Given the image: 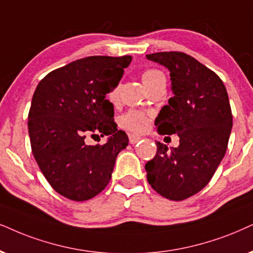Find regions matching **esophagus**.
I'll return each instance as SVG.
<instances>
[{"label":"esophagus","mask_w":253,"mask_h":253,"mask_svg":"<svg viewBox=\"0 0 253 253\" xmlns=\"http://www.w3.org/2000/svg\"><path fill=\"white\" fill-rule=\"evenodd\" d=\"M140 140H141V136L134 135V134H130V135H129V143H130V145H135V143L139 142Z\"/></svg>","instance_id":"esophagus-1"}]
</instances>
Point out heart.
<instances>
[{
  "label": "heart",
  "instance_id": "obj_1",
  "mask_svg": "<svg viewBox=\"0 0 253 253\" xmlns=\"http://www.w3.org/2000/svg\"><path fill=\"white\" fill-rule=\"evenodd\" d=\"M160 78H165L162 72L158 71V70H147V71L143 72L142 75V82L145 86L152 84L155 81H158ZM111 100H116L117 98V89H114L113 92L110 94ZM147 118L143 116L142 113L137 111H129L128 113H126L125 116L121 118V125L125 128L133 130V132H141L147 127Z\"/></svg>",
  "mask_w": 253,
  "mask_h": 253
}]
</instances>
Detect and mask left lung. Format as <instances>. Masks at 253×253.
<instances>
[{
    "instance_id": "8db88e82",
    "label": "left lung",
    "mask_w": 253,
    "mask_h": 253,
    "mask_svg": "<svg viewBox=\"0 0 253 253\" xmlns=\"http://www.w3.org/2000/svg\"><path fill=\"white\" fill-rule=\"evenodd\" d=\"M146 58L170 72L172 97L155 119L156 129L180 137L176 148L156 141V155L146 164L147 180L164 197L182 201L209 183L224 158L232 129L229 97L219 77L185 53Z\"/></svg>"
}]
</instances>
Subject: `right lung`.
I'll list each match as a JSON object with an SVG mask.
<instances>
[{
    "mask_svg": "<svg viewBox=\"0 0 253 253\" xmlns=\"http://www.w3.org/2000/svg\"><path fill=\"white\" fill-rule=\"evenodd\" d=\"M130 62V56L86 57L50 72L35 89L28 117L34 158L51 187L69 200L86 201L104 190L128 145L106 95ZM99 133L109 136L105 145H85L86 137Z\"/></svg>",
    "mask_w": 253,
    "mask_h": 253,
    "instance_id": "1",
    "label": "right lung"
}]
</instances>
